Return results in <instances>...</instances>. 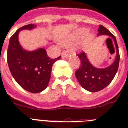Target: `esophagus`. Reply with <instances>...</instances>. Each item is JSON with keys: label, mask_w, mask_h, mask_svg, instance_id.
<instances>
[{"label": "esophagus", "mask_w": 128, "mask_h": 128, "mask_svg": "<svg viewBox=\"0 0 128 128\" xmlns=\"http://www.w3.org/2000/svg\"><path fill=\"white\" fill-rule=\"evenodd\" d=\"M68 56H69V55H68V54L66 52V51H64V52H63L62 53V58H68Z\"/></svg>", "instance_id": "34e87169"}]
</instances>
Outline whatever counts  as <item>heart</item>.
Returning a JSON list of instances; mask_svg holds the SVG:
<instances>
[{
  "mask_svg": "<svg viewBox=\"0 0 128 128\" xmlns=\"http://www.w3.org/2000/svg\"><path fill=\"white\" fill-rule=\"evenodd\" d=\"M89 30L87 28H80L77 30L74 31L72 33H71L69 36L65 37L64 38H62L60 40V43L63 45V46H70L76 44L77 42H79L83 39L85 38V37H87L86 38L83 42L81 44H80L78 46H75L74 50H77V51H81V50H84L88 45V44L92 41V40L94 38V36L92 34H88Z\"/></svg>",
  "mask_w": 128,
  "mask_h": 128,
  "instance_id": "b5f03b06",
  "label": "heart"
}]
</instances>
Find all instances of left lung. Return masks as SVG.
Segmentation results:
<instances>
[{"label": "left lung", "instance_id": "8db88e82", "mask_svg": "<svg viewBox=\"0 0 128 128\" xmlns=\"http://www.w3.org/2000/svg\"><path fill=\"white\" fill-rule=\"evenodd\" d=\"M98 30V36L106 35L111 37L113 40L116 47V57L114 62L110 66L104 68H99L94 66L90 63L87 54L83 52L78 54L81 61V65L75 72L76 79L83 88L90 92L100 91L109 85L117 73L119 66L120 54L116 37L102 25H100ZM108 39L111 40L110 38ZM111 48H114V46H111Z\"/></svg>", "mask_w": 128, "mask_h": 128}]
</instances>
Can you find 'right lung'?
Returning a JSON list of instances; mask_svg holds the SVG:
<instances>
[{"label":"right lung","mask_w":128,"mask_h":128,"mask_svg":"<svg viewBox=\"0 0 128 128\" xmlns=\"http://www.w3.org/2000/svg\"><path fill=\"white\" fill-rule=\"evenodd\" d=\"M36 25L30 24L19 28L10 39L7 62L11 74L23 89L31 93H40L46 89L51 77L53 64L61 56L51 59L44 48L25 50L19 42L18 34L23 30H31Z\"/></svg>","instance_id":"obj_1"}]
</instances>
